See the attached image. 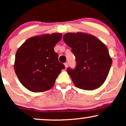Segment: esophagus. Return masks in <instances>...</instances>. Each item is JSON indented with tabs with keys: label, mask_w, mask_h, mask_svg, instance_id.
<instances>
[{
	"label": "esophagus",
	"mask_w": 126,
	"mask_h": 126,
	"mask_svg": "<svg viewBox=\"0 0 126 126\" xmlns=\"http://www.w3.org/2000/svg\"><path fill=\"white\" fill-rule=\"evenodd\" d=\"M64 65H65V68H68V63H64Z\"/></svg>",
	"instance_id": "esophagus-1"
}]
</instances>
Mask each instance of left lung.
<instances>
[{
	"label": "left lung",
	"instance_id": "8db88e82",
	"mask_svg": "<svg viewBox=\"0 0 126 126\" xmlns=\"http://www.w3.org/2000/svg\"><path fill=\"white\" fill-rule=\"evenodd\" d=\"M63 40L76 58L74 69H66L75 86L86 90L100 87L112 63L107 46L94 36L81 32L67 33Z\"/></svg>",
	"mask_w": 126,
	"mask_h": 126
}]
</instances>
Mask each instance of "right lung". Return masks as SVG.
<instances>
[{"label": "right lung", "instance_id": "obj_1", "mask_svg": "<svg viewBox=\"0 0 126 126\" xmlns=\"http://www.w3.org/2000/svg\"><path fill=\"white\" fill-rule=\"evenodd\" d=\"M61 38L62 33H59L32 37L18 49L14 70L21 84L29 90L37 93L48 90L65 68L54 50Z\"/></svg>", "mask_w": 126, "mask_h": 126}]
</instances>
